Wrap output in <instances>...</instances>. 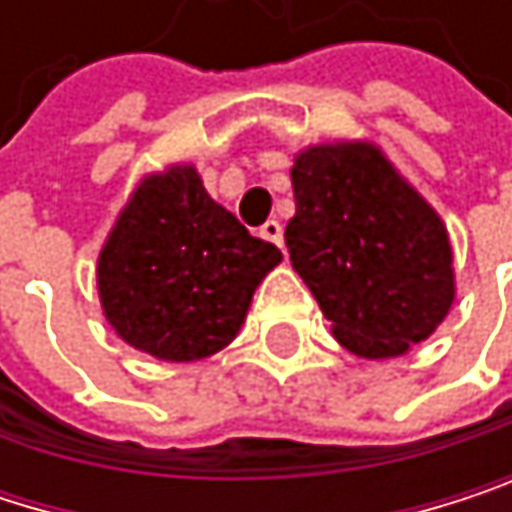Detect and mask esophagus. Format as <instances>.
Segmentation results:
<instances>
[{"label":"esophagus","instance_id":"esophagus-1","mask_svg":"<svg viewBox=\"0 0 512 512\" xmlns=\"http://www.w3.org/2000/svg\"><path fill=\"white\" fill-rule=\"evenodd\" d=\"M262 238L271 241V244H277V247H283V226H280L277 220H268V223L262 226Z\"/></svg>","mask_w":512,"mask_h":512}]
</instances>
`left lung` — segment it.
<instances>
[{"label":"left lung","instance_id":"1","mask_svg":"<svg viewBox=\"0 0 512 512\" xmlns=\"http://www.w3.org/2000/svg\"><path fill=\"white\" fill-rule=\"evenodd\" d=\"M292 193V268L350 353L392 359L443 323L456 298L450 235L377 144L301 150Z\"/></svg>","mask_w":512,"mask_h":512}]
</instances>
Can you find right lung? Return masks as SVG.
I'll return each mask as SVG.
<instances>
[{"label":"right lung","mask_w":512,"mask_h":512,"mask_svg":"<svg viewBox=\"0 0 512 512\" xmlns=\"http://www.w3.org/2000/svg\"><path fill=\"white\" fill-rule=\"evenodd\" d=\"M280 250L217 205L193 165L147 174L99 253V298L114 332L165 362L235 341Z\"/></svg>","instance_id":"right-lung-1"}]
</instances>
